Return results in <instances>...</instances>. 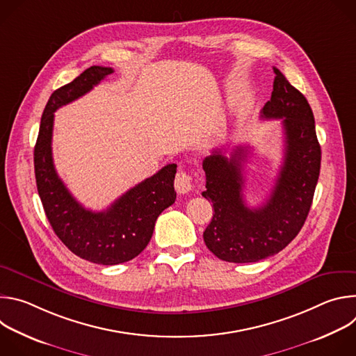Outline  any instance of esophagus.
Wrapping results in <instances>:
<instances>
[{"label":"esophagus","mask_w":356,"mask_h":356,"mask_svg":"<svg viewBox=\"0 0 356 356\" xmlns=\"http://www.w3.org/2000/svg\"><path fill=\"white\" fill-rule=\"evenodd\" d=\"M175 188L179 194H186L191 190V179L184 170H179L175 179Z\"/></svg>","instance_id":"esophagus-1"}]
</instances>
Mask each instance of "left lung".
I'll list each match as a JSON object with an SVG mask.
<instances>
[{"instance_id": "left-lung-1", "label": "left lung", "mask_w": 356, "mask_h": 356, "mask_svg": "<svg viewBox=\"0 0 356 356\" xmlns=\"http://www.w3.org/2000/svg\"><path fill=\"white\" fill-rule=\"evenodd\" d=\"M272 97L262 108L265 120H282L284 159L268 200L249 209L243 200L246 147L236 146L227 158L221 149L202 161L206 191L214 216L202 238L214 255L225 262L249 264L284 249L306 221L320 176L321 147L309 101L279 69Z\"/></svg>"}]
</instances>
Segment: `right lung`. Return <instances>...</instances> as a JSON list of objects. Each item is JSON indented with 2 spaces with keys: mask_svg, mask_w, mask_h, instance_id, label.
<instances>
[{
  "mask_svg": "<svg viewBox=\"0 0 356 356\" xmlns=\"http://www.w3.org/2000/svg\"><path fill=\"white\" fill-rule=\"evenodd\" d=\"M111 67L91 66L50 95L33 150L35 177L44 214L59 239L81 259L118 265L138 257L149 243L161 213L176 200L175 163L140 181L104 211L84 209L58 176L52 158L55 111L110 76Z\"/></svg>",
  "mask_w": 356,
  "mask_h": 356,
  "instance_id": "1",
  "label": "right lung"
}]
</instances>
